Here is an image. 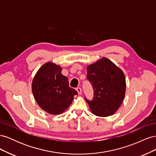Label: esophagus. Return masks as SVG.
Segmentation results:
<instances>
[{
    "label": "esophagus",
    "mask_w": 156,
    "mask_h": 156,
    "mask_svg": "<svg viewBox=\"0 0 156 156\" xmlns=\"http://www.w3.org/2000/svg\"><path fill=\"white\" fill-rule=\"evenodd\" d=\"M76 90L77 91V92H78L79 94H81V93H82V89H81V88H80V87L77 88H76Z\"/></svg>",
    "instance_id": "34e87169"
}]
</instances>
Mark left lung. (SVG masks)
Returning <instances> with one entry per match:
<instances>
[{
	"label": "left lung",
	"instance_id": "obj_1",
	"mask_svg": "<svg viewBox=\"0 0 156 156\" xmlns=\"http://www.w3.org/2000/svg\"><path fill=\"white\" fill-rule=\"evenodd\" d=\"M87 79L94 90L92 101L85 98L94 115L106 117L116 112L124 100L126 78L122 70L105 57L89 65Z\"/></svg>",
	"mask_w": 156,
	"mask_h": 156
}]
</instances>
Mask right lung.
<instances>
[{
    "mask_svg": "<svg viewBox=\"0 0 156 156\" xmlns=\"http://www.w3.org/2000/svg\"><path fill=\"white\" fill-rule=\"evenodd\" d=\"M62 68L47 62L33 79L32 90L38 105L51 115L64 112L72 103L77 92L69 87L68 79L62 73Z\"/></svg>",
    "mask_w": 156,
    "mask_h": 156,
    "instance_id": "obj_1",
    "label": "right lung"
}]
</instances>
